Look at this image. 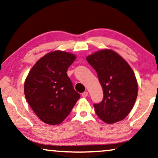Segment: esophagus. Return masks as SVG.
<instances>
[{"label": "esophagus", "instance_id": "34e87169", "mask_svg": "<svg viewBox=\"0 0 158 158\" xmlns=\"http://www.w3.org/2000/svg\"><path fill=\"white\" fill-rule=\"evenodd\" d=\"M81 96H82V97H84V98H86V96H88V92H87V91H84V93H82Z\"/></svg>", "mask_w": 158, "mask_h": 158}]
</instances>
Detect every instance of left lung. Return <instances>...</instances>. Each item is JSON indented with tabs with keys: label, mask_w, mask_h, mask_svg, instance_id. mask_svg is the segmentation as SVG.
<instances>
[{
	"label": "left lung",
	"mask_w": 158,
	"mask_h": 158,
	"mask_svg": "<svg viewBox=\"0 0 158 158\" xmlns=\"http://www.w3.org/2000/svg\"><path fill=\"white\" fill-rule=\"evenodd\" d=\"M86 60L97 73L103 92L102 102L94 104L96 115L106 123L123 120L138 96L137 80L131 67L110 49L96 52Z\"/></svg>",
	"instance_id": "obj_1"
}]
</instances>
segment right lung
Segmentation results:
<instances>
[{"label": "right lung", "mask_w": 158, "mask_h": 158, "mask_svg": "<svg viewBox=\"0 0 158 158\" xmlns=\"http://www.w3.org/2000/svg\"><path fill=\"white\" fill-rule=\"evenodd\" d=\"M75 59L71 53L52 52L37 61L25 79L27 102L44 123H62L80 98L67 74Z\"/></svg>", "instance_id": "add662e5"}]
</instances>
